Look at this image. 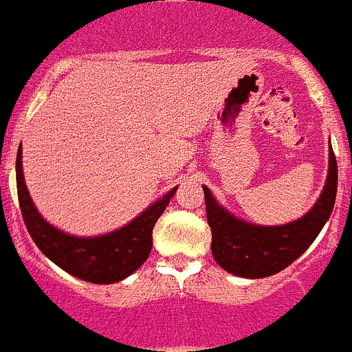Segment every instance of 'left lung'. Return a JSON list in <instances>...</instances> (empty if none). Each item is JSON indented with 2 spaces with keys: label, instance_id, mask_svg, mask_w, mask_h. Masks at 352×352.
I'll use <instances>...</instances> for the list:
<instances>
[{
  "label": "left lung",
  "instance_id": "8db88e82",
  "mask_svg": "<svg viewBox=\"0 0 352 352\" xmlns=\"http://www.w3.org/2000/svg\"><path fill=\"white\" fill-rule=\"evenodd\" d=\"M337 160L330 145V170L318 204L302 219L283 226H256L224 210L204 186L212 254L221 268L239 277L261 278L289 267L319 235L337 196Z\"/></svg>",
  "mask_w": 352,
  "mask_h": 352
}]
</instances>
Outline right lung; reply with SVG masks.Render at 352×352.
Segmentation results:
<instances>
[{
	"instance_id": "1",
	"label": "right lung",
	"mask_w": 352,
	"mask_h": 352,
	"mask_svg": "<svg viewBox=\"0 0 352 352\" xmlns=\"http://www.w3.org/2000/svg\"><path fill=\"white\" fill-rule=\"evenodd\" d=\"M15 170L22 219L38 249L65 272L94 284L119 283L144 265L153 249L154 224L177 191L173 188L121 230L93 239H78L56 230L38 214L22 175L21 147L17 151Z\"/></svg>"
}]
</instances>
